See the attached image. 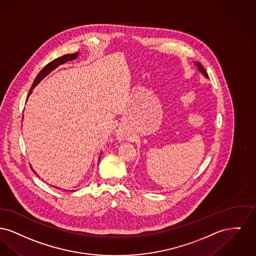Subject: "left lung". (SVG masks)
Returning <instances> with one entry per match:
<instances>
[{
    "instance_id": "left-lung-1",
    "label": "left lung",
    "mask_w": 256,
    "mask_h": 256,
    "mask_svg": "<svg viewBox=\"0 0 256 256\" xmlns=\"http://www.w3.org/2000/svg\"><path fill=\"white\" fill-rule=\"evenodd\" d=\"M196 66H198V70L202 72V74L206 77V78H209V76H208V74H207V72H206V70L203 68L202 64H200V62H196Z\"/></svg>"
}]
</instances>
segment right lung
<instances>
[{
	"label": "right lung",
	"mask_w": 256,
	"mask_h": 256,
	"mask_svg": "<svg viewBox=\"0 0 256 256\" xmlns=\"http://www.w3.org/2000/svg\"><path fill=\"white\" fill-rule=\"evenodd\" d=\"M78 54L79 53L77 52V53H74V54H64L62 56H60V58H56L54 60H52L51 62H49L47 66H45V68H43L42 70H41L40 72L38 74V76L36 77V79H34V81L32 82V88H30V92H28V95L32 94V90L45 77V76H47L51 71H53L54 68H58V66H60V64H66V62H69V60H75L77 56H78ZM34 172L36 174V172L34 170Z\"/></svg>",
	"instance_id": "obj_1"
}]
</instances>
